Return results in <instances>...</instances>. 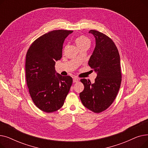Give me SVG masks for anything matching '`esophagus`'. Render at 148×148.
Returning a JSON list of instances; mask_svg holds the SVG:
<instances>
[{"label":"esophagus","mask_w":148,"mask_h":148,"mask_svg":"<svg viewBox=\"0 0 148 148\" xmlns=\"http://www.w3.org/2000/svg\"><path fill=\"white\" fill-rule=\"evenodd\" d=\"M79 81V79L77 78V77H74L73 78V83H77V82Z\"/></svg>","instance_id":"1"}]
</instances>
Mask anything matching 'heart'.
Wrapping results in <instances>:
<instances>
[{"instance_id":"b5f03b06","label":"heart","mask_w":148,"mask_h":148,"mask_svg":"<svg viewBox=\"0 0 148 148\" xmlns=\"http://www.w3.org/2000/svg\"><path fill=\"white\" fill-rule=\"evenodd\" d=\"M75 44L79 48H80L84 45H89V46L90 40L88 37L82 35V36L77 37L75 39Z\"/></svg>"}]
</instances>
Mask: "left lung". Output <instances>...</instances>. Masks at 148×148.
I'll list each match as a JSON object with an SVG mask.
<instances>
[{
    "instance_id": "1",
    "label": "left lung",
    "mask_w": 148,
    "mask_h": 148,
    "mask_svg": "<svg viewBox=\"0 0 148 148\" xmlns=\"http://www.w3.org/2000/svg\"><path fill=\"white\" fill-rule=\"evenodd\" d=\"M89 33L95 38L96 45L88 64L97 73L95 82L82 79L84 90L80 93L83 106L94 113H101L113 103L122 80L120 56L113 40L95 30Z\"/></svg>"
}]
</instances>
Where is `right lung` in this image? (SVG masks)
I'll list each match as a JSON object with an SVG mask.
<instances>
[{"mask_svg":"<svg viewBox=\"0 0 148 148\" xmlns=\"http://www.w3.org/2000/svg\"><path fill=\"white\" fill-rule=\"evenodd\" d=\"M73 32L50 31L37 38L27 51L25 70L29 92L35 106L44 112L60 109L72 85V77L56 73L54 65L62 56L65 39Z\"/></svg>","mask_w":148,"mask_h":148,"instance_id":"add662e5","label":"right lung"}]
</instances>
